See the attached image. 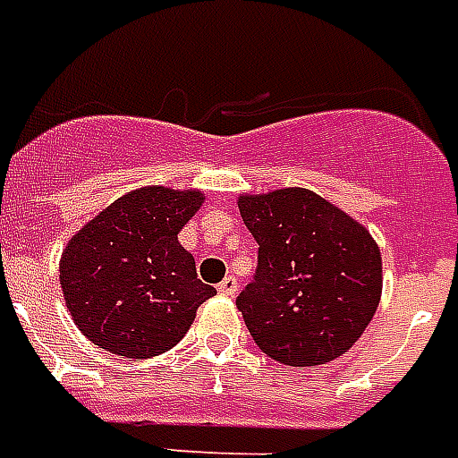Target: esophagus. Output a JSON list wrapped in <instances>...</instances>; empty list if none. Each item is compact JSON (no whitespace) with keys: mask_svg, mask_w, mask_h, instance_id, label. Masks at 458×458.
I'll return each mask as SVG.
<instances>
[{"mask_svg":"<svg viewBox=\"0 0 458 458\" xmlns=\"http://www.w3.org/2000/svg\"><path fill=\"white\" fill-rule=\"evenodd\" d=\"M216 290H218V294H223V297H235L237 280L230 278V276H228V278L218 283V287H216Z\"/></svg>","mask_w":458,"mask_h":458,"instance_id":"1","label":"esophagus"}]
</instances>
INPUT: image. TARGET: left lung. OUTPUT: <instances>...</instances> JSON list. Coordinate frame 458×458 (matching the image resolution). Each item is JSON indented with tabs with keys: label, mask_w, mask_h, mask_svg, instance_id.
Segmentation results:
<instances>
[{
	"label": "left lung",
	"mask_w": 458,
	"mask_h": 458,
	"mask_svg": "<svg viewBox=\"0 0 458 458\" xmlns=\"http://www.w3.org/2000/svg\"><path fill=\"white\" fill-rule=\"evenodd\" d=\"M259 244L257 276L237 309L259 349L285 366L342 356L383 294V259L361 223L306 187L240 194Z\"/></svg>",
	"instance_id": "1"
}]
</instances>
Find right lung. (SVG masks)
<instances>
[{"mask_svg":"<svg viewBox=\"0 0 458 458\" xmlns=\"http://www.w3.org/2000/svg\"><path fill=\"white\" fill-rule=\"evenodd\" d=\"M201 201L199 190L138 187L68 240L61 290L89 342L125 359H152L185 337L197 309L216 294L178 242Z\"/></svg>","mask_w":458,"mask_h":458,"instance_id":"1","label":"right lung"}]
</instances>
